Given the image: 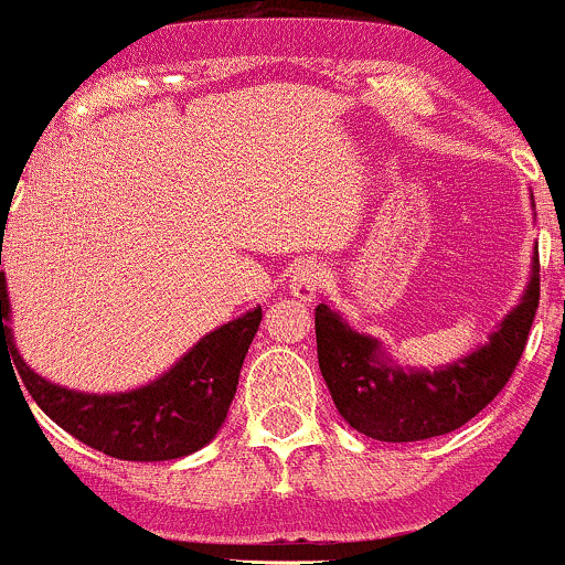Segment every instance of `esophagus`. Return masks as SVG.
<instances>
[{"instance_id":"obj_1","label":"esophagus","mask_w":565,"mask_h":565,"mask_svg":"<svg viewBox=\"0 0 565 565\" xmlns=\"http://www.w3.org/2000/svg\"><path fill=\"white\" fill-rule=\"evenodd\" d=\"M323 277H327V271H323L321 264L305 260V264L296 266V271L290 275V296L299 301H312L318 296V290H321Z\"/></svg>"}]
</instances>
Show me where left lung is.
Wrapping results in <instances>:
<instances>
[{"label":"left lung","instance_id":"left-lung-1","mask_svg":"<svg viewBox=\"0 0 565 565\" xmlns=\"http://www.w3.org/2000/svg\"><path fill=\"white\" fill-rule=\"evenodd\" d=\"M539 288L535 247L527 288L489 340L439 367L401 365L382 340L356 332L321 301L316 307L318 367L340 417L379 443H417L461 428L511 379L539 310Z\"/></svg>","mask_w":565,"mask_h":565}]
</instances>
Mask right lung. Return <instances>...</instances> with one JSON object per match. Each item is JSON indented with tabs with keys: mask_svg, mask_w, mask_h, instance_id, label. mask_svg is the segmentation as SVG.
<instances>
[{
	"mask_svg": "<svg viewBox=\"0 0 565 565\" xmlns=\"http://www.w3.org/2000/svg\"><path fill=\"white\" fill-rule=\"evenodd\" d=\"M4 242V238H2ZM2 266V249H0ZM260 305L203 334L175 365L126 393H82L32 371L15 349L10 296L0 271V356H13L21 382L60 428L122 461H170L205 448L225 423L244 356L260 327Z\"/></svg>",
	"mask_w": 565,
	"mask_h": 565,
	"instance_id": "obj_1",
	"label": "right lung"
}]
</instances>
